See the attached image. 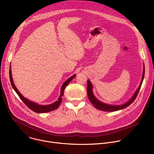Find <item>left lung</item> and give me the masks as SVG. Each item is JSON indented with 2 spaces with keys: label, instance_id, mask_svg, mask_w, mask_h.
I'll use <instances>...</instances> for the list:
<instances>
[{
  "label": "left lung",
  "instance_id": "left-lung-1",
  "mask_svg": "<svg viewBox=\"0 0 154 154\" xmlns=\"http://www.w3.org/2000/svg\"><path fill=\"white\" fill-rule=\"evenodd\" d=\"M144 72H145V69H144L143 70V77H142V80L140 83V85L138 88V89L137 90V91H136V93H135V94L134 95V96L132 97L128 102L121 105H108V104H106L104 103H102L101 102H100L99 100H97L95 96H94L93 93V91H92V88L93 86L92 85L90 82V81L89 80H88L87 82V94H88V96L89 100L92 103V104L95 106L96 108L100 109V110L102 111H105V112H115V111H118L119 110V109L125 108L126 107H127L128 106H129L131 103H132L134 102V101L135 100V99L137 98V96L139 93V91L141 88V86L143 81V79L144 77Z\"/></svg>",
  "mask_w": 154,
  "mask_h": 154
}]
</instances>
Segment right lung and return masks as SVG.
Masks as SVG:
<instances>
[{
	"label": "right lung",
	"mask_w": 154,
	"mask_h": 154,
	"mask_svg": "<svg viewBox=\"0 0 154 154\" xmlns=\"http://www.w3.org/2000/svg\"><path fill=\"white\" fill-rule=\"evenodd\" d=\"M9 75H10V82L11 84L12 87L13 88V89L14 90V91H16V93L17 94V95L19 96V97H20V99L23 100V102L27 105V106L30 108L31 110L36 112V113H46V112H51L54 110V109H56L57 108H58L62 99L61 97L63 96L64 94V90L65 89L66 86L75 77V75H72V77H71L69 79H68L61 86V94L60 97L58 98V100H57L55 102L53 103L51 105H40L38 104H36L32 101H30L29 100L27 99L26 98H25L23 95H22L19 91L17 90V89L16 88V87L15 86L13 81V79H12V75H11V69H10V71H9Z\"/></svg>",
	"instance_id": "right-lung-1"
}]
</instances>
